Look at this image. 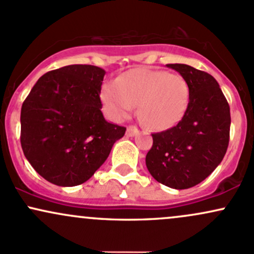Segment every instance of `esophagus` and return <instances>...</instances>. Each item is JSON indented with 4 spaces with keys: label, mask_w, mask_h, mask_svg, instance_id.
I'll return each mask as SVG.
<instances>
[{
    "label": "esophagus",
    "mask_w": 254,
    "mask_h": 254,
    "mask_svg": "<svg viewBox=\"0 0 254 254\" xmlns=\"http://www.w3.org/2000/svg\"><path fill=\"white\" fill-rule=\"evenodd\" d=\"M138 129L137 127H127V137H132V136H136V135H138Z\"/></svg>",
    "instance_id": "obj_1"
}]
</instances>
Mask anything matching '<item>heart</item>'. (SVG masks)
Listing matches in <instances>:
<instances>
[{"label":"heart","mask_w":254,"mask_h":254,"mask_svg":"<svg viewBox=\"0 0 254 254\" xmlns=\"http://www.w3.org/2000/svg\"><path fill=\"white\" fill-rule=\"evenodd\" d=\"M106 111L116 121L129 118L138 104V116L147 127L166 130L185 116L189 85L183 77L165 71L133 68L106 85L101 94Z\"/></svg>","instance_id":"b5f03b06"}]
</instances>
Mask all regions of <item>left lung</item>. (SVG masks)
<instances>
[{
    "mask_svg": "<svg viewBox=\"0 0 254 254\" xmlns=\"http://www.w3.org/2000/svg\"><path fill=\"white\" fill-rule=\"evenodd\" d=\"M187 80L189 104L171 129L153 133L146 165L154 180L174 189H188L210 176L229 144L230 108L217 80L185 64H169Z\"/></svg>",
    "mask_w": 254,
    "mask_h": 254,
    "instance_id": "obj_1",
    "label": "left lung"
}]
</instances>
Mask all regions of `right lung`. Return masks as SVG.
<instances>
[{
	"label": "right lung",
	"mask_w": 254,
	"mask_h": 254,
	"mask_svg": "<svg viewBox=\"0 0 254 254\" xmlns=\"http://www.w3.org/2000/svg\"><path fill=\"white\" fill-rule=\"evenodd\" d=\"M105 69L68 65L47 72L21 106V148L44 180L60 187L86 182L127 127L108 123L100 100Z\"/></svg>",
	"instance_id": "1"
}]
</instances>
